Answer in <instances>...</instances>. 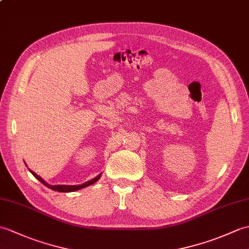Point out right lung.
<instances>
[{
	"label": "right lung",
	"instance_id": "obj_1",
	"mask_svg": "<svg viewBox=\"0 0 249 249\" xmlns=\"http://www.w3.org/2000/svg\"><path fill=\"white\" fill-rule=\"evenodd\" d=\"M30 172L32 173V174H33L35 177H36V178L38 179V180H39L40 182L43 183L45 187H48V188L51 189V190L58 191V192H65V193H68V192H75V191H77V190H80V189L86 188V187H89V186H91V184L95 183V182L98 180V179L101 178V174H98L96 177L90 179L89 181H86V182L83 183V184H77V186H66V184H56V186H51V184H49L48 182H46L43 178H41L39 175H37L36 173L31 171V170H30Z\"/></svg>",
	"mask_w": 249,
	"mask_h": 249
}]
</instances>
